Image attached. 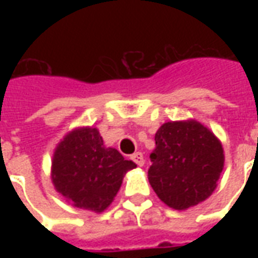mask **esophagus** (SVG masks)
<instances>
[{
	"instance_id": "1",
	"label": "esophagus",
	"mask_w": 258,
	"mask_h": 258,
	"mask_svg": "<svg viewBox=\"0 0 258 258\" xmlns=\"http://www.w3.org/2000/svg\"><path fill=\"white\" fill-rule=\"evenodd\" d=\"M131 159H133V162L138 166V167H142L144 164H145V160H144V155L141 153V152H137V153H134L133 156H131Z\"/></svg>"
}]
</instances>
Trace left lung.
Segmentation results:
<instances>
[{
  "label": "left lung",
  "mask_w": 258,
  "mask_h": 258,
  "mask_svg": "<svg viewBox=\"0 0 258 258\" xmlns=\"http://www.w3.org/2000/svg\"><path fill=\"white\" fill-rule=\"evenodd\" d=\"M148 178L159 199L186 210L210 196L224 168V149L196 120L168 121L157 130Z\"/></svg>",
  "instance_id": "1"
}]
</instances>
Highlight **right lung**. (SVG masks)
I'll use <instances>...</instances> for the list:
<instances>
[{
	"label": "right lung",
	"mask_w": 258,
	"mask_h": 258,
	"mask_svg": "<svg viewBox=\"0 0 258 258\" xmlns=\"http://www.w3.org/2000/svg\"><path fill=\"white\" fill-rule=\"evenodd\" d=\"M137 167L114 148L103 145L99 131H70L53 152L51 178L55 189L74 207L102 213L117 195L124 175Z\"/></svg>",
	"instance_id": "obj_1"
}]
</instances>
